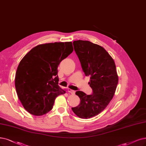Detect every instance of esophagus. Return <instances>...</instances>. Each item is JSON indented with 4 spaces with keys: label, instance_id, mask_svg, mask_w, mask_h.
I'll return each mask as SVG.
<instances>
[{
    "label": "esophagus",
    "instance_id": "34e87169",
    "mask_svg": "<svg viewBox=\"0 0 146 146\" xmlns=\"http://www.w3.org/2000/svg\"><path fill=\"white\" fill-rule=\"evenodd\" d=\"M68 92L70 93H71V94H74L75 93V91H74L73 90H71V89H70V88H68Z\"/></svg>",
    "mask_w": 146,
    "mask_h": 146
}]
</instances>
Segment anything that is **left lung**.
Masks as SVG:
<instances>
[{"instance_id": "left-lung-1", "label": "left lung", "mask_w": 146, "mask_h": 146, "mask_svg": "<svg viewBox=\"0 0 146 146\" xmlns=\"http://www.w3.org/2000/svg\"><path fill=\"white\" fill-rule=\"evenodd\" d=\"M73 44L85 76H90L88 84L93 93L76 91L80 102L72 110L80 118H90L105 110L114 95L118 81L115 64L99 45L83 40L74 41Z\"/></svg>"}]
</instances>
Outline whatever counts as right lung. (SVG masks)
<instances>
[{"label":"right lung","mask_w":146,"mask_h":146,"mask_svg":"<svg viewBox=\"0 0 146 146\" xmlns=\"http://www.w3.org/2000/svg\"><path fill=\"white\" fill-rule=\"evenodd\" d=\"M73 51L72 42L47 43L32 48L21 59L15 86L21 104L30 114H46L56 97L66 93L58 85V67Z\"/></svg>","instance_id":"add662e5"}]
</instances>
